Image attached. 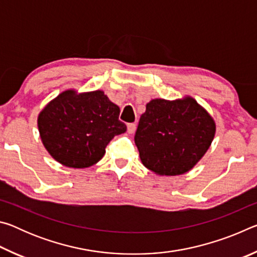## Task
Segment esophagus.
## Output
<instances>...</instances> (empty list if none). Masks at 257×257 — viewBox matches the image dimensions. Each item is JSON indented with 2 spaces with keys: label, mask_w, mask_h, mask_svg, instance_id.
<instances>
[{
  "label": "esophagus",
  "mask_w": 257,
  "mask_h": 257,
  "mask_svg": "<svg viewBox=\"0 0 257 257\" xmlns=\"http://www.w3.org/2000/svg\"><path fill=\"white\" fill-rule=\"evenodd\" d=\"M127 128H128L129 134H134L135 130H136V123H128Z\"/></svg>",
  "instance_id": "obj_1"
}]
</instances>
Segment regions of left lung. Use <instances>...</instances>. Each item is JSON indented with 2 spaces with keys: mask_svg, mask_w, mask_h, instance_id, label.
Here are the masks:
<instances>
[{
  "mask_svg": "<svg viewBox=\"0 0 257 257\" xmlns=\"http://www.w3.org/2000/svg\"><path fill=\"white\" fill-rule=\"evenodd\" d=\"M215 123L191 97L152 99L135 134L142 163L160 176L189 171L210 147Z\"/></svg>",
  "mask_w": 257,
  "mask_h": 257,
  "instance_id": "obj_1",
  "label": "left lung"
}]
</instances>
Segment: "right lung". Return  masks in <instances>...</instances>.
<instances>
[{
  "label": "right lung",
  "mask_w": 257,
  "mask_h": 257,
  "mask_svg": "<svg viewBox=\"0 0 257 257\" xmlns=\"http://www.w3.org/2000/svg\"><path fill=\"white\" fill-rule=\"evenodd\" d=\"M119 114V106L102 90H66L40 113L38 130L54 160L69 168H88L103 158L113 137L127 130Z\"/></svg>",
  "instance_id": "1"
}]
</instances>
